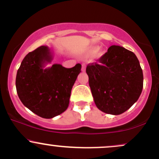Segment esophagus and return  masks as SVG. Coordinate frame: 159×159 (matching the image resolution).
Masks as SVG:
<instances>
[{"mask_svg": "<svg viewBox=\"0 0 159 159\" xmlns=\"http://www.w3.org/2000/svg\"><path fill=\"white\" fill-rule=\"evenodd\" d=\"M81 70H82V72H85V70H86V64H85V63H83V64H82Z\"/></svg>", "mask_w": 159, "mask_h": 159, "instance_id": "34e87169", "label": "esophagus"}]
</instances>
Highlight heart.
I'll list each match as a JSON object with an SVG mask.
<instances>
[{
  "label": "heart",
  "mask_w": 159,
  "mask_h": 159,
  "mask_svg": "<svg viewBox=\"0 0 159 159\" xmlns=\"http://www.w3.org/2000/svg\"><path fill=\"white\" fill-rule=\"evenodd\" d=\"M98 47H92V48H90L89 49L88 51V54H93L95 53H96L98 52Z\"/></svg>",
  "instance_id": "1"
}]
</instances>
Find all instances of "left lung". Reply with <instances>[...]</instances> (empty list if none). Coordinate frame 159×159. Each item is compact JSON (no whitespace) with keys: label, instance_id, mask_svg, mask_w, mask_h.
I'll return each mask as SVG.
<instances>
[{"label":"left lung","instance_id":"obj_1","mask_svg":"<svg viewBox=\"0 0 159 159\" xmlns=\"http://www.w3.org/2000/svg\"><path fill=\"white\" fill-rule=\"evenodd\" d=\"M98 62L86 69L95 104L106 114H123L138 101L143 90L139 61L131 51L111 45Z\"/></svg>","mask_w":159,"mask_h":159}]
</instances>
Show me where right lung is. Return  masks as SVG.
I'll list each match as a JSON object with an SVG mask.
<instances>
[{"instance_id": "right-lung-1", "label": "right lung", "mask_w": 159, "mask_h": 159, "mask_svg": "<svg viewBox=\"0 0 159 159\" xmlns=\"http://www.w3.org/2000/svg\"><path fill=\"white\" fill-rule=\"evenodd\" d=\"M52 61L48 46L29 52L21 62L16 78L18 96L29 110L45 119H51L66 110L71 90L81 65L65 68L61 64L45 68Z\"/></svg>"}]
</instances>
